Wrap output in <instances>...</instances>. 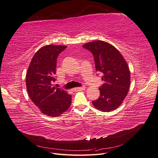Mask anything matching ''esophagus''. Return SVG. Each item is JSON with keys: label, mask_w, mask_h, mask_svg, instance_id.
<instances>
[{"label": "esophagus", "mask_w": 158, "mask_h": 158, "mask_svg": "<svg viewBox=\"0 0 158 158\" xmlns=\"http://www.w3.org/2000/svg\"><path fill=\"white\" fill-rule=\"evenodd\" d=\"M85 89V86H80V87H77V88H74L72 90V91H76V90H84Z\"/></svg>", "instance_id": "obj_1"}]
</instances>
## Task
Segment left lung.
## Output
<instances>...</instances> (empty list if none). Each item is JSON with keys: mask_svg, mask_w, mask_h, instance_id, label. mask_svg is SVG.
<instances>
[{"mask_svg": "<svg viewBox=\"0 0 158 158\" xmlns=\"http://www.w3.org/2000/svg\"><path fill=\"white\" fill-rule=\"evenodd\" d=\"M92 52L96 72L102 73L103 84L100 95L92 104L103 112L118 108L127 96L130 85V72L120 52L114 46L101 40L83 45Z\"/></svg>", "mask_w": 158, "mask_h": 158, "instance_id": "8db88e82", "label": "left lung"}]
</instances>
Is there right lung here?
Returning <instances> with one entry per match:
<instances>
[{
	"label": "right lung",
	"mask_w": 158,
	"mask_h": 158,
	"mask_svg": "<svg viewBox=\"0 0 158 158\" xmlns=\"http://www.w3.org/2000/svg\"><path fill=\"white\" fill-rule=\"evenodd\" d=\"M66 48L55 45L42 47L32 57L26 75L29 97L42 113L52 117L65 112L72 102L71 95L52 86L56 81L57 57Z\"/></svg>",
	"instance_id": "obj_1"
}]
</instances>
